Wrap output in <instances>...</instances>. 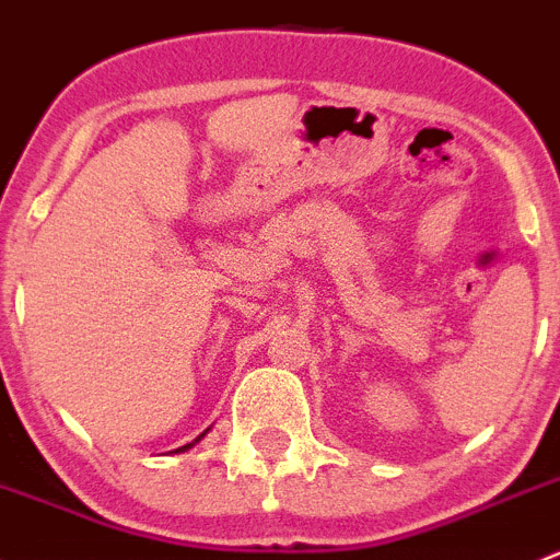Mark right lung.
<instances>
[{
    "mask_svg": "<svg viewBox=\"0 0 560 560\" xmlns=\"http://www.w3.org/2000/svg\"><path fill=\"white\" fill-rule=\"evenodd\" d=\"M195 442H200V439H195ZM195 442H191V444H195ZM191 444H186V447H178V450H175V453H184V450H189Z\"/></svg>",
    "mask_w": 560,
    "mask_h": 560,
    "instance_id": "add662e5",
    "label": "right lung"
}]
</instances>
